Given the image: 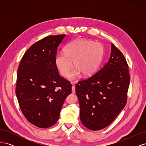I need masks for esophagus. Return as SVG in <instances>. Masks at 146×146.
I'll list each match as a JSON object with an SVG mask.
<instances>
[{
    "instance_id": "obj_1",
    "label": "esophagus",
    "mask_w": 146,
    "mask_h": 146,
    "mask_svg": "<svg viewBox=\"0 0 146 146\" xmlns=\"http://www.w3.org/2000/svg\"><path fill=\"white\" fill-rule=\"evenodd\" d=\"M72 93H73V94L76 93V87H75V86L74 85L72 86Z\"/></svg>"
}]
</instances>
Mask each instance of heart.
<instances>
[{
  "instance_id": "1",
  "label": "heart",
  "mask_w": 146,
  "mask_h": 146,
  "mask_svg": "<svg viewBox=\"0 0 146 146\" xmlns=\"http://www.w3.org/2000/svg\"><path fill=\"white\" fill-rule=\"evenodd\" d=\"M64 54H57L55 64L61 74L68 77L73 64L76 68L70 75L74 79L80 76H89L98 70L104 55V46L100 43L77 39L68 44L64 47Z\"/></svg>"
}]
</instances>
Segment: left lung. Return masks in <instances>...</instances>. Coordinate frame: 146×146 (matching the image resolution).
Here are the masks:
<instances>
[{
	"label": "left lung",
	"instance_id": "left-lung-1",
	"mask_svg": "<svg viewBox=\"0 0 146 146\" xmlns=\"http://www.w3.org/2000/svg\"><path fill=\"white\" fill-rule=\"evenodd\" d=\"M129 84L127 61L111 43L108 62L93 76L76 85L83 125L91 130L109 125L125 106Z\"/></svg>",
	"mask_w": 146,
	"mask_h": 146
}]
</instances>
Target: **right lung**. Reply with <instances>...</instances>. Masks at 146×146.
<instances>
[{
	"mask_svg": "<svg viewBox=\"0 0 146 146\" xmlns=\"http://www.w3.org/2000/svg\"><path fill=\"white\" fill-rule=\"evenodd\" d=\"M66 35L44 38L31 46L19 65L16 94L28 121L41 129L58 121L61 107L72 92V84L59 75L57 48Z\"/></svg>",
	"mask_w": 146,
	"mask_h": 146,
	"instance_id": "obj_1",
	"label": "right lung"
}]
</instances>
